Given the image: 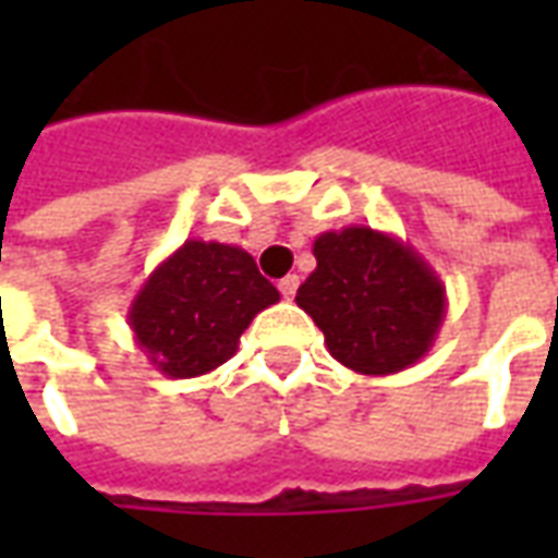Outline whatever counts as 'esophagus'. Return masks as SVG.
<instances>
[{"label": "esophagus", "instance_id": "34e87169", "mask_svg": "<svg viewBox=\"0 0 558 558\" xmlns=\"http://www.w3.org/2000/svg\"><path fill=\"white\" fill-rule=\"evenodd\" d=\"M278 290L283 299H292V295H295V290H299V275H287V278H280Z\"/></svg>", "mask_w": 558, "mask_h": 558}]
</instances>
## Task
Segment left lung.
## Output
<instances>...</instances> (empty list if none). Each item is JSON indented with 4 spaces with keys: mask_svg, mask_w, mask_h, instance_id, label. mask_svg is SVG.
Here are the masks:
<instances>
[{
    "mask_svg": "<svg viewBox=\"0 0 558 558\" xmlns=\"http://www.w3.org/2000/svg\"><path fill=\"white\" fill-rule=\"evenodd\" d=\"M316 268L295 302L326 335L328 352L364 376L418 364L445 323V283L391 232L352 223L314 242Z\"/></svg>",
    "mask_w": 558,
    "mask_h": 558,
    "instance_id": "1",
    "label": "left lung"
}]
</instances>
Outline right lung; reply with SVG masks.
<instances>
[{
	"label": "right lung",
	"instance_id": "obj_1",
	"mask_svg": "<svg viewBox=\"0 0 558 558\" xmlns=\"http://www.w3.org/2000/svg\"><path fill=\"white\" fill-rule=\"evenodd\" d=\"M275 302L280 292L247 251L187 239L140 287L128 326L158 374L194 379L230 362L244 328Z\"/></svg>",
	"mask_w": 558,
	"mask_h": 558
}]
</instances>
